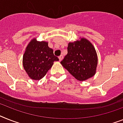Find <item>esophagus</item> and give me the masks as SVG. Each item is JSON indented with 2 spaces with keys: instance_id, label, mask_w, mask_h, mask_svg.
Instances as JSON below:
<instances>
[{
  "instance_id": "1",
  "label": "esophagus",
  "mask_w": 123,
  "mask_h": 123,
  "mask_svg": "<svg viewBox=\"0 0 123 123\" xmlns=\"http://www.w3.org/2000/svg\"><path fill=\"white\" fill-rule=\"evenodd\" d=\"M58 58H59V61L60 62V61H62L63 60V56L62 55H60L59 57H58Z\"/></svg>"
}]
</instances>
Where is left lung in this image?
<instances>
[{"instance_id": "obj_1", "label": "left lung", "mask_w": 123, "mask_h": 123, "mask_svg": "<svg viewBox=\"0 0 123 123\" xmlns=\"http://www.w3.org/2000/svg\"><path fill=\"white\" fill-rule=\"evenodd\" d=\"M68 53L60 62L69 73L79 81H85L96 74L97 55L93 44L86 38L70 42Z\"/></svg>"}]
</instances>
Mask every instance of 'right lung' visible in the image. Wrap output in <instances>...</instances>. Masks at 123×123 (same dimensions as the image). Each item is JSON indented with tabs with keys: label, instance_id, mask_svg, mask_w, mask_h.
<instances>
[{
	"label": "right lung",
	"instance_id": "add662e5",
	"mask_svg": "<svg viewBox=\"0 0 123 123\" xmlns=\"http://www.w3.org/2000/svg\"><path fill=\"white\" fill-rule=\"evenodd\" d=\"M53 54V50L48 46L47 41L31 39L23 55V65L29 77L34 80L43 78L51 68L53 62L58 61Z\"/></svg>",
	"mask_w": 123,
	"mask_h": 123
}]
</instances>
